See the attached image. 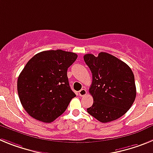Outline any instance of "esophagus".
<instances>
[{"label": "esophagus", "instance_id": "esophagus-1", "mask_svg": "<svg viewBox=\"0 0 153 153\" xmlns=\"http://www.w3.org/2000/svg\"><path fill=\"white\" fill-rule=\"evenodd\" d=\"M79 95L80 96V97H83V96L86 95V90H85V89H82V90H80L79 91Z\"/></svg>", "mask_w": 153, "mask_h": 153}]
</instances>
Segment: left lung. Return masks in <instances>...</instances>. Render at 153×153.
Returning <instances> with one entry per match:
<instances>
[{
  "instance_id": "1",
  "label": "left lung",
  "mask_w": 153,
  "mask_h": 153,
  "mask_svg": "<svg viewBox=\"0 0 153 153\" xmlns=\"http://www.w3.org/2000/svg\"><path fill=\"white\" fill-rule=\"evenodd\" d=\"M93 81L89 92L93 104L87 113L101 123L111 122L123 116L136 96L134 74L130 67L116 56L101 52L98 56H83Z\"/></svg>"
}]
</instances>
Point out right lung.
I'll list each match as a JSON object with an SVG mask.
<instances>
[{
    "instance_id": "right-lung-1",
    "label": "right lung",
    "mask_w": 153,
    "mask_h": 153,
    "mask_svg": "<svg viewBox=\"0 0 153 153\" xmlns=\"http://www.w3.org/2000/svg\"><path fill=\"white\" fill-rule=\"evenodd\" d=\"M77 58L75 53L46 51L27 62L17 79L23 107L33 118L51 123L67 109L76 94L70 89L67 70Z\"/></svg>"
}]
</instances>
